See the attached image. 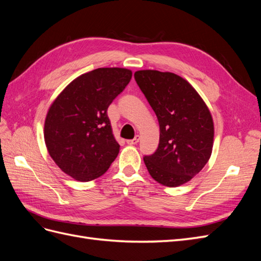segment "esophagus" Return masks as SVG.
<instances>
[{"label": "esophagus", "instance_id": "34e87169", "mask_svg": "<svg viewBox=\"0 0 261 261\" xmlns=\"http://www.w3.org/2000/svg\"><path fill=\"white\" fill-rule=\"evenodd\" d=\"M138 141H139V136L137 135L135 138H134V139H128V140H126V143H127L128 145H136L137 143H138Z\"/></svg>", "mask_w": 261, "mask_h": 261}]
</instances>
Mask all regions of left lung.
<instances>
[{"instance_id":"obj_1","label":"left lung","mask_w":261,"mask_h":261,"mask_svg":"<svg viewBox=\"0 0 261 261\" xmlns=\"http://www.w3.org/2000/svg\"><path fill=\"white\" fill-rule=\"evenodd\" d=\"M134 76L160 126L158 149L144 156L149 174L164 186L183 185L210 159L215 127L209 109L176 74L146 69Z\"/></svg>"}]
</instances>
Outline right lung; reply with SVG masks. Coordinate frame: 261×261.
Listing matches in <instances>:
<instances>
[{
    "label": "right lung",
    "instance_id": "add662e5",
    "mask_svg": "<svg viewBox=\"0 0 261 261\" xmlns=\"http://www.w3.org/2000/svg\"><path fill=\"white\" fill-rule=\"evenodd\" d=\"M132 80V70L103 67L81 75L53 101L44 141L58 167L76 180L105 174L120 151L108 108Z\"/></svg>",
    "mask_w": 261,
    "mask_h": 261
}]
</instances>
